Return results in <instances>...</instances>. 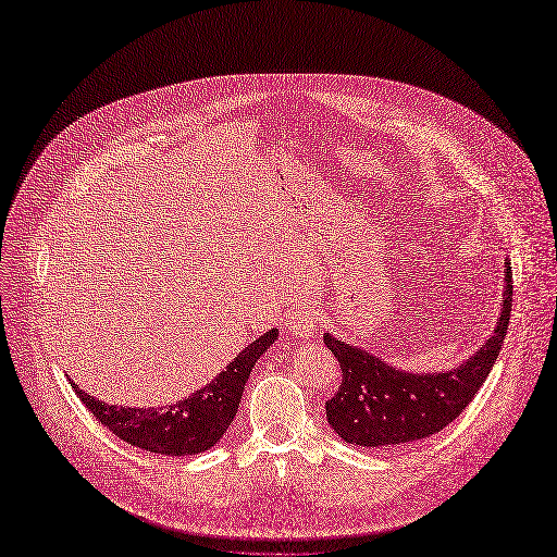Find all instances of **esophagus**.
<instances>
[{"instance_id": "esophagus-1", "label": "esophagus", "mask_w": 557, "mask_h": 557, "mask_svg": "<svg viewBox=\"0 0 557 557\" xmlns=\"http://www.w3.org/2000/svg\"><path fill=\"white\" fill-rule=\"evenodd\" d=\"M318 311L313 306H297L290 313L285 315V324L295 336L299 338H309L318 332Z\"/></svg>"}]
</instances>
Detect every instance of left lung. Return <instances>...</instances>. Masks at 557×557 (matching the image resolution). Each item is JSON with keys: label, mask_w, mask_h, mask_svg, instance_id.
Listing matches in <instances>:
<instances>
[{"label": "left lung", "mask_w": 557, "mask_h": 557, "mask_svg": "<svg viewBox=\"0 0 557 557\" xmlns=\"http://www.w3.org/2000/svg\"><path fill=\"white\" fill-rule=\"evenodd\" d=\"M500 320L486 345L461 367L445 373H408L345 341L324 334V345L338 359L341 385L324 403L330 426L350 445L403 447L443 431L461 414L484 385L500 355L511 313V267L505 262Z\"/></svg>", "instance_id": "8db88e82"}]
</instances>
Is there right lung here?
I'll use <instances>...</instances> for the list:
<instances>
[{
	"mask_svg": "<svg viewBox=\"0 0 557 557\" xmlns=\"http://www.w3.org/2000/svg\"><path fill=\"white\" fill-rule=\"evenodd\" d=\"M276 336V330L262 334L244 348L233 363H227L225 371H221L207 387L161 410L108 406L106 400H96L85 394L78 385H73V389L96 421L122 437L124 443L163 456H194L214 447L227 426L233 424L246 380Z\"/></svg>",
	"mask_w": 557,
	"mask_h": 557,
	"instance_id": "obj_1",
	"label": "right lung"
}]
</instances>
